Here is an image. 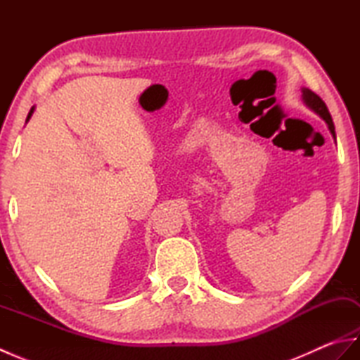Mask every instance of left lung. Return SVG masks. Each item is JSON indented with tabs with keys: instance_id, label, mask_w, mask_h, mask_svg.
<instances>
[{
	"instance_id": "obj_1",
	"label": "left lung",
	"mask_w": 360,
	"mask_h": 360,
	"mask_svg": "<svg viewBox=\"0 0 360 360\" xmlns=\"http://www.w3.org/2000/svg\"><path fill=\"white\" fill-rule=\"evenodd\" d=\"M302 93H303V102L307 103V106H309V108H311L312 111H314L316 114H319V116L326 122L328 128H330V131H331V134L335 137L334 122H333V119H331L330 111H328V108H326L325 102H323L322 98H320L316 93H312V91L308 89V88H303Z\"/></svg>"
}]
</instances>
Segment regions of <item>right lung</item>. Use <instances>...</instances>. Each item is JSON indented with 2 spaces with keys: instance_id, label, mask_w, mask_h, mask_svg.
<instances>
[{
  "instance_id": "obj_1",
  "label": "right lung",
  "mask_w": 360,
  "mask_h": 360,
  "mask_svg": "<svg viewBox=\"0 0 360 360\" xmlns=\"http://www.w3.org/2000/svg\"><path fill=\"white\" fill-rule=\"evenodd\" d=\"M32 112H34V108H30V111H29V114H27V119L32 116Z\"/></svg>"
}]
</instances>
